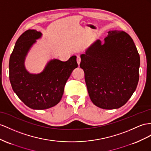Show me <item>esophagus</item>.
Wrapping results in <instances>:
<instances>
[{
	"label": "esophagus",
	"mask_w": 151,
	"mask_h": 151,
	"mask_svg": "<svg viewBox=\"0 0 151 151\" xmlns=\"http://www.w3.org/2000/svg\"><path fill=\"white\" fill-rule=\"evenodd\" d=\"M76 60H77V63H78V64L79 65L80 64V61H81V58H80V56H77V59H76Z\"/></svg>",
	"instance_id": "obj_1"
}]
</instances>
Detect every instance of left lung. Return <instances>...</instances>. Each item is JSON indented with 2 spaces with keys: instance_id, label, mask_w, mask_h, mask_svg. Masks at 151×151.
Masks as SVG:
<instances>
[{
  "instance_id": "obj_1",
  "label": "left lung",
  "mask_w": 151,
  "mask_h": 151,
  "mask_svg": "<svg viewBox=\"0 0 151 151\" xmlns=\"http://www.w3.org/2000/svg\"><path fill=\"white\" fill-rule=\"evenodd\" d=\"M101 45L97 40L81 55L92 102L103 109H115L127 103L136 90L140 59L129 34L111 30Z\"/></svg>"
}]
</instances>
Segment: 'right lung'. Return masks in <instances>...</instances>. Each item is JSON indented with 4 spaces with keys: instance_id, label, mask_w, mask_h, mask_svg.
<instances>
[{
    "instance_id": "right-lung-1",
    "label": "right lung",
    "mask_w": 151,
    "mask_h": 151,
    "mask_svg": "<svg viewBox=\"0 0 151 151\" xmlns=\"http://www.w3.org/2000/svg\"><path fill=\"white\" fill-rule=\"evenodd\" d=\"M40 32L27 30L17 40L11 54L9 69L11 87L18 97L30 109H48L59 103L63 97L64 86L73 69L78 67L76 57L65 62L50 60L40 74H30L24 66L25 56Z\"/></svg>"
}]
</instances>
